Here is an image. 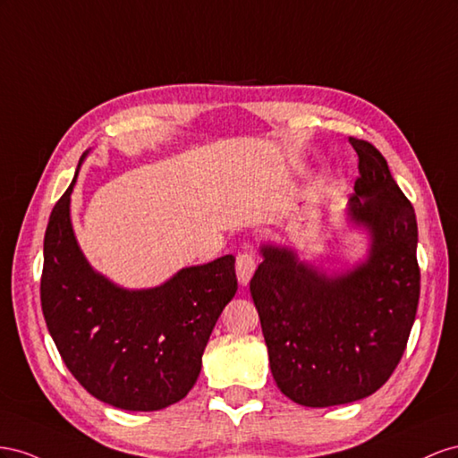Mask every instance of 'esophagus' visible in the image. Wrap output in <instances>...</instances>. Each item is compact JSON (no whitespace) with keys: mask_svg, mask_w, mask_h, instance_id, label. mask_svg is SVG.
I'll return each mask as SVG.
<instances>
[{"mask_svg":"<svg viewBox=\"0 0 458 458\" xmlns=\"http://www.w3.org/2000/svg\"><path fill=\"white\" fill-rule=\"evenodd\" d=\"M257 268V263H255V257L251 253H240L238 259H236V274H238V282L242 285H247L250 284V280L253 278V272Z\"/></svg>","mask_w":458,"mask_h":458,"instance_id":"1","label":"esophagus"}]
</instances>
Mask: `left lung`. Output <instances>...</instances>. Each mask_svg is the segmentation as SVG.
Masks as SVG:
<instances>
[{
    "instance_id": "8db88e82",
    "label": "left lung",
    "mask_w": 458,
    "mask_h": 458,
    "mask_svg": "<svg viewBox=\"0 0 458 458\" xmlns=\"http://www.w3.org/2000/svg\"><path fill=\"white\" fill-rule=\"evenodd\" d=\"M359 155L355 193L344 211L367 236L364 253L332 268L293 245L263 242L250 290L274 382L303 407H334L372 395L399 364L416 317L420 270L411 201L372 143Z\"/></svg>"
}]
</instances>
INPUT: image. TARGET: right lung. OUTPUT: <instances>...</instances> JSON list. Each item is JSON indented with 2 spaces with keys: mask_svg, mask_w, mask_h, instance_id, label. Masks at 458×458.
<instances>
[{
  "mask_svg": "<svg viewBox=\"0 0 458 458\" xmlns=\"http://www.w3.org/2000/svg\"><path fill=\"white\" fill-rule=\"evenodd\" d=\"M69 190L44 238L42 310L71 374L123 411H161L184 399L201 372L215 324L238 292L236 257L180 268L155 287L130 290L88 263L71 218Z\"/></svg>",
  "mask_w": 458,
  "mask_h": 458,
  "instance_id": "obj_1",
  "label": "right lung"
}]
</instances>
